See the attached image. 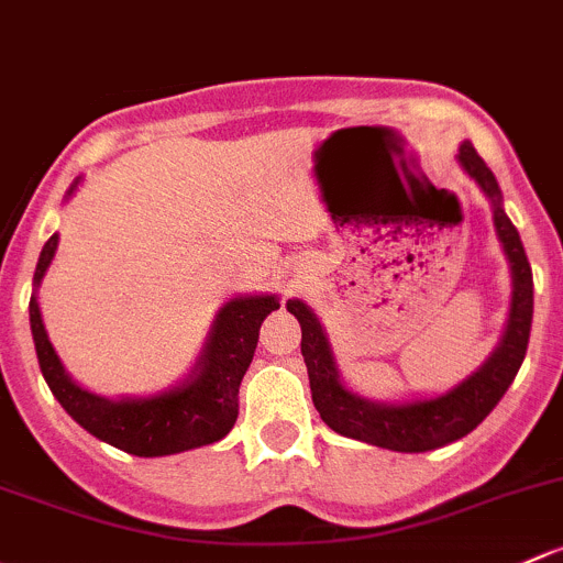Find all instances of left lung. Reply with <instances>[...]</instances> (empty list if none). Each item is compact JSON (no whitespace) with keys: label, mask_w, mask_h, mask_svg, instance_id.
<instances>
[{"label":"left lung","mask_w":563,"mask_h":563,"mask_svg":"<svg viewBox=\"0 0 563 563\" xmlns=\"http://www.w3.org/2000/svg\"><path fill=\"white\" fill-rule=\"evenodd\" d=\"M459 162L475 177L477 186L494 205L496 234H499L512 266V310L505 340L496 347L494 356L485 361L483 369L461 383L459 388H453L451 394L410 401V405H375V401H366L342 388L321 323L301 301L291 299L286 307L291 316H297L301 327V356H305L307 375H310L312 405L321 412L323 423L336 434L399 453H423L451 445L485 421V416L499 405L523 364L526 347H529L531 312H534V280H531L529 258H526L518 229L501 210L499 183L477 156L472 142H464L459 147Z\"/></svg>","instance_id":"obj_1"}]
</instances>
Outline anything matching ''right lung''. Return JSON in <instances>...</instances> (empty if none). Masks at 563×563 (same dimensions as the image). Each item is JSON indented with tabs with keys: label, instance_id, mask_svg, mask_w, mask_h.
<instances>
[{
	"label": "right lung",
	"instance_id": "right-lung-1",
	"mask_svg": "<svg viewBox=\"0 0 563 563\" xmlns=\"http://www.w3.org/2000/svg\"><path fill=\"white\" fill-rule=\"evenodd\" d=\"M56 242L58 236L53 234L40 253L37 272H34L37 286L56 253ZM277 307L280 301L275 297H240L229 301L218 312L202 366L191 383L147 399L126 401L102 399L69 380L56 351L47 342L34 297L29 301V323H32L40 369L64 410L97 440L132 455L153 459V455H173L212 445L232 431L240 416V383L256 353L258 329Z\"/></svg>",
	"mask_w": 563,
	"mask_h": 563
}]
</instances>
